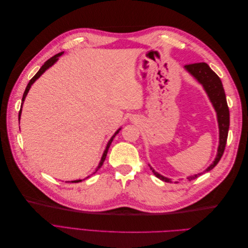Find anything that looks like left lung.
Wrapping results in <instances>:
<instances>
[{
	"label": "left lung",
	"mask_w": 248,
	"mask_h": 248,
	"mask_svg": "<svg viewBox=\"0 0 248 248\" xmlns=\"http://www.w3.org/2000/svg\"><path fill=\"white\" fill-rule=\"evenodd\" d=\"M185 70L188 71L191 76L196 78L200 84L204 88L206 91L210 101L212 102V106L216 111L217 115V122H218V128H219V145L218 149H217V155L212 164H210L204 171L200 172V174L189 176L188 179L189 181L200 177L201 175L211 170L217 163L219 162L221 156L224 152V148H226L227 144V139H228V133H229V127H230V111L229 107L227 103L226 98V93H224L222 82L218 76L210 68L209 65L206 63H194V64H188L184 66ZM154 172V175L159 178L160 180L164 182H171V180L163 177L158 172L155 171L153 168L150 167Z\"/></svg>",
	"instance_id": "left-lung-1"
}]
</instances>
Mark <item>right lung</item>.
I'll use <instances>...</instances> for the list:
<instances>
[{"instance_id": "right-lung-1", "label": "right lung", "mask_w": 248, "mask_h": 248, "mask_svg": "<svg viewBox=\"0 0 248 248\" xmlns=\"http://www.w3.org/2000/svg\"><path fill=\"white\" fill-rule=\"evenodd\" d=\"M63 52L64 51H62V52H59V54H57V55H55L54 57H51L50 59H48L47 61L44 63L43 65H42V67L41 68L39 69V71L37 72L35 76L31 78V80L29 81V84H28V86H27V88H26V90H25V93H24V95H22V99H21V107H20V110H19V112H18V120L20 119V115H21V108H22V103H24V101H25V98H26V96H27V94H28V92H29V90H30V88H31V86L34 84V82L36 81V79H38L42 74L46 72L50 66H52L54 65L57 61H58V59H59V57L60 56H62L63 55ZM121 130V128H119L115 133H114V136H112L111 138H110V140H108V145H107V148H106V150H104V152H103V154H102V157H101V160H100V162H99V164H98V167H97V169H96V170L93 172V174H95V172L98 170L100 168H101V166L103 164V162H104V160H106V158H107V154H108V148H109V146H110V144H111V141H112V140H114V138L117 136V134L119 133V131ZM90 177V176H89ZM89 177H87V178H89ZM86 178V179H87ZM85 180V179H84ZM80 181H82V180H76V181H70V183H78V182H80Z\"/></svg>"}]
</instances>
